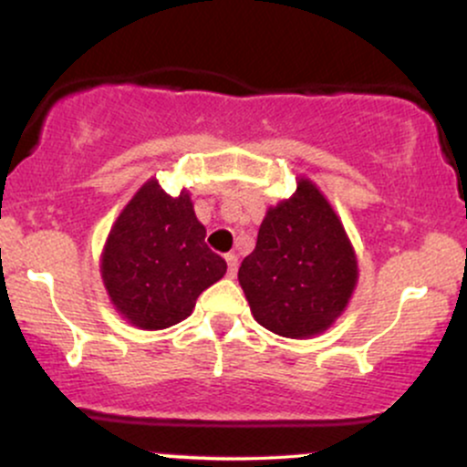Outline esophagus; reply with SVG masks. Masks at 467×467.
Masks as SVG:
<instances>
[{"mask_svg":"<svg viewBox=\"0 0 467 467\" xmlns=\"http://www.w3.org/2000/svg\"><path fill=\"white\" fill-rule=\"evenodd\" d=\"M226 264H228V276L230 278L237 276V267H239L237 254H226Z\"/></svg>","mask_w":467,"mask_h":467,"instance_id":"34e87169","label":"esophagus"}]
</instances>
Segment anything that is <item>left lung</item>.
<instances>
[{
  "label": "left lung",
  "instance_id": "1",
  "mask_svg": "<svg viewBox=\"0 0 467 467\" xmlns=\"http://www.w3.org/2000/svg\"><path fill=\"white\" fill-rule=\"evenodd\" d=\"M254 320L283 337L323 334L358 285V259L323 191L296 178V192L267 208L256 248L239 267Z\"/></svg>",
  "mask_w": 467,
  "mask_h": 467
}]
</instances>
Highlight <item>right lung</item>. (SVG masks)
Segmentation results:
<instances>
[{
	"mask_svg": "<svg viewBox=\"0 0 467 467\" xmlns=\"http://www.w3.org/2000/svg\"><path fill=\"white\" fill-rule=\"evenodd\" d=\"M191 192L169 195L151 178L138 189L107 234L100 276L116 312L138 329L178 325L197 296L226 275L206 245Z\"/></svg>",
	"mask_w": 467,
	"mask_h": 467,
	"instance_id": "right-lung-1",
	"label": "right lung"
}]
</instances>
